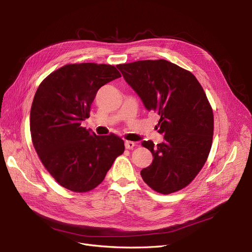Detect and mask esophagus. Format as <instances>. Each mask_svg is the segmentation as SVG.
<instances>
[{"label":"esophagus","mask_w":252,"mask_h":252,"mask_svg":"<svg viewBox=\"0 0 252 252\" xmlns=\"http://www.w3.org/2000/svg\"><path fill=\"white\" fill-rule=\"evenodd\" d=\"M125 146H126V149H133L136 146V143L131 142V141H126Z\"/></svg>","instance_id":"esophagus-1"}]
</instances>
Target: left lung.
<instances>
[{
    "label": "left lung",
    "mask_w": 252,
    "mask_h": 252,
    "mask_svg": "<svg viewBox=\"0 0 252 252\" xmlns=\"http://www.w3.org/2000/svg\"><path fill=\"white\" fill-rule=\"evenodd\" d=\"M145 107L160 116L155 126L164 141L151 151L152 163L141 170L148 186L160 194L182 190L199 174L213 145L214 112L200 83L189 70L164 59L116 65Z\"/></svg>",
    "instance_id": "1"
}]
</instances>
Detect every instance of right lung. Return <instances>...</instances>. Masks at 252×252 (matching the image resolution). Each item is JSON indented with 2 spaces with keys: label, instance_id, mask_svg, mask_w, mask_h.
I'll return each instance as SVG.
<instances>
[{
  "label": "right lung",
  "instance_id": "right-lung-1",
  "mask_svg": "<svg viewBox=\"0 0 252 252\" xmlns=\"http://www.w3.org/2000/svg\"><path fill=\"white\" fill-rule=\"evenodd\" d=\"M121 76L110 64H66L35 92L30 118L33 147L49 174L72 192L95 189L125 151L122 138L96 136L82 126L98 90Z\"/></svg>",
  "mask_w": 252,
  "mask_h": 252
}]
</instances>
